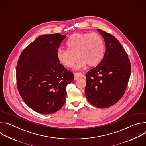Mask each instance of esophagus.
Returning a JSON list of instances; mask_svg holds the SVG:
<instances>
[{
  "instance_id": "34e87169",
  "label": "esophagus",
  "mask_w": 146,
  "mask_h": 146,
  "mask_svg": "<svg viewBox=\"0 0 146 146\" xmlns=\"http://www.w3.org/2000/svg\"><path fill=\"white\" fill-rule=\"evenodd\" d=\"M83 76V75L82 73H75L74 74V80H78V79H79L80 78H81V77H82Z\"/></svg>"
}]
</instances>
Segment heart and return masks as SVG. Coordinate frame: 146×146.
Here are the masks:
<instances>
[{"instance_id":"b5f03b06","label":"heart","mask_w":146,"mask_h":146,"mask_svg":"<svg viewBox=\"0 0 146 146\" xmlns=\"http://www.w3.org/2000/svg\"><path fill=\"white\" fill-rule=\"evenodd\" d=\"M68 50L59 48L56 57L60 63L72 68L78 58L80 59L75 68L80 69L87 64L94 66L99 64L105 55V43L98 33H74L66 41Z\"/></svg>"}]
</instances>
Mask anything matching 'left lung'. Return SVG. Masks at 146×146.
Here are the masks:
<instances>
[{
    "mask_svg": "<svg viewBox=\"0 0 146 146\" xmlns=\"http://www.w3.org/2000/svg\"><path fill=\"white\" fill-rule=\"evenodd\" d=\"M105 41L106 51L96 67L86 74L85 94L88 102L99 108L114 105L123 95L131 72L128 55L112 35L98 29Z\"/></svg>",
    "mask_w": 146,
    "mask_h": 146,
    "instance_id": "left-lung-1",
    "label": "left lung"
}]
</instances>
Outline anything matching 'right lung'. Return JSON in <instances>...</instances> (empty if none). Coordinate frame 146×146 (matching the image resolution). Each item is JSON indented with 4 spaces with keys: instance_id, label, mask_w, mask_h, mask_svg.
Instances as JSON below:
<instances>
[{
    "instance_id": "1",
    "label": "right lung",
    "mask_w": 146,
    "mask_h": 146,
    "mask_svg": "<svg viewBox=\"0 0 146 146\" xmlns=\"http://www.w3.org/2000/svg\"><path fill=\"white\" fill-rule=\"evenodd\" d=\"M66 37L60 33L41 35L24 49L18 60V92L37 113L52 114L65 104L66 87L73 81L74 74L60 64L56 52Z\"/></svg>"
}]
</instances>
